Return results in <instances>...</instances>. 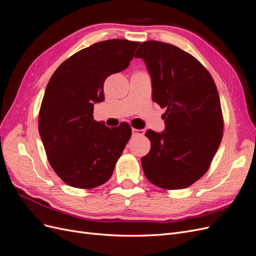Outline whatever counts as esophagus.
<instances>
[{"label":"esophagus","instance_id":"esophagus-1","mask_svg":"<svg viewBox=\"0 0 256 256\" xmlns=\"http://www.w3.org/2000/svg\"><path fill=\"white\" fill-rule=\"evenodd\" d=\"M144 129H136V128H132V134L134 136H144Z\"/></svg>","mask_w":256,"mask_h":256}]
</instances>
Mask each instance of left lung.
I'll list each match as a JSON object with an SVG mask.
<instances>
[{"label": "left lung", "mask_w": 256, "mask_h": 256, "mask_svg": "<svg viewBox=\"0 0 256 256\" xmlns=\"http://www.w3.org/2000/svg\"><path fill=\"white\" fill-rule=\"evenodd\" d=\"M134 58L148 69L152 100L166 109L164 132L145 134L150 150L141 159L144 174L162 189L187 188L208 171L222 140L218 90L194 56L171 44L142 42Z\"/></svg>", "instance_id": "8db88e82"}]
</instances>
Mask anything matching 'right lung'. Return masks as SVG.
I'll return each instance as SVG.
<instances>
[{"mask_svg": "<svg viewBox=\"0 0 256 256\" xmlns=\"http://www.w3.org/2000/svg\"><path fill=\"white\" fill-rule=\"evenodd\" d=\"M138 42L109 40L74 53L49 80L38 114V130L54 172L74 188L106 182L131 136L122 122L109 128L92 116L102 102L104 82L129 66Z\"/></svg>", "mask_w": 256, "mask_h": 256, "instance_id": "add662e5", "label": "right lung"}]
</instances>
